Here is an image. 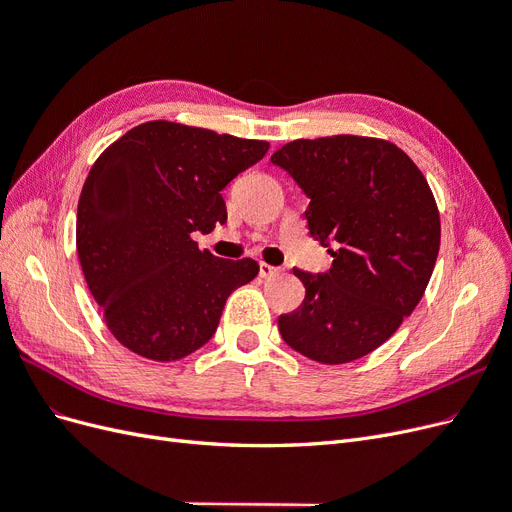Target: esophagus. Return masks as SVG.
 <instances>
[{"label": "esophagus", "instance_id": "obj_1", "mask_svg": "<svg viewBox=\"0 0 512 512\" xmlns=\"http://www.w3.org/2000/svg\"><path fill=\"white\" fill-rule=\"evenodd\" d=\"M280 267H273V265H269V262H260V277L262 280H269V277H275V275H280Z\"/></svg>", "mask_w": 512, "mask_h": 512}]
</instances>
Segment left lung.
Instances as JSON below:
<instances>
[{"mask_svg":"<svg viewBox=\"0 0 512 512\" xmlns=\"http://www.w3.org/2000/svg\"><path fill=\"white\" fill-rule=\"evenodd\" d=\"M307 194L309 235L333 265L312 275L301 307L282 314L284 342L324 365L374 352L421 301L440 250V211L425 175L384 138L337 134L277 149Z\"/></svg>","mask_w":512,"mask_h":512,"instance_id":"1","label":"left lung"}]
</instances>
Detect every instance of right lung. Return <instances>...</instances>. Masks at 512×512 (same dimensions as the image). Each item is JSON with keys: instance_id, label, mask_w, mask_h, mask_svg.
I'll use <instances>...</instances> for the list:
<instances>
[{"instance_id": "right-lung-1", "label": "right lung", "mask_w": 512, "mask_h": 512, "mask_svg": "<svg viewBox=\"0 0 512 512\" xmlns=\"http://www.w3.org/2000/svg\"><path fill=\"white\" fill-rule=\"evenodd\" d=\"M267 151V141L158 119L100 153L79 198L76 254L121 346L170 363L213 337L230 292L260 267L200 250L192 232L226 222L222 190Z\"/></svg>"}]
</instances>
